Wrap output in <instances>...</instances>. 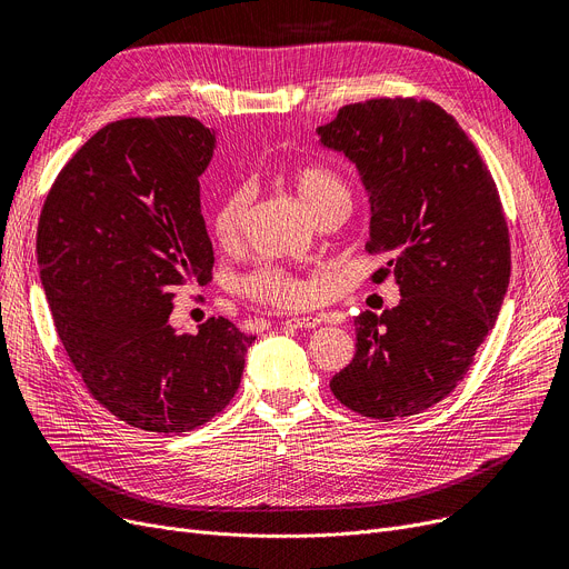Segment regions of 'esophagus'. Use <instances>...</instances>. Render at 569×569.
I'll list each match as a JSON object with an SVG mask.
<instances>
[{"instance_id": "esophagus-1", "label": "esophagus", "mask_w": 569, "mask_h": 569, "mask_svg": "<svg viewBox=\"0 0 569 569\" xmlns=\"http://www.w3.org/2000/svg\"><path fill=\"white\" fill-rule=\"evenodd\" d=\"M322 322V316H295L288 318L286 325L295 327V330H307V327H318Z\"/></svg>"}]
</instances>
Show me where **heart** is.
Listing matches in <instances>:
<instances>
[{"mask_svg":"<svg viewBox=\"0 0 569 569\" xmlns=\"http://www.w3.org/2000/svg\"><path fill=\"white\" fill-rule=\"evenodd\" d=\"M292 184H295L297 198L302 200V204L307 207V212L311 217L332 198L348 193L339 179L322 168H305L300 172H295ZM249 202H251L249 189H234L214 209L212 232L221 244H232L239 237V232H242L244 219L249 212ZM242 288L251 300L274 305V307H288V309L307 307L316 300L318 295V286L313 281L295 279L281 272V269H272V267H264L253 277H249Z\"/></svg>","mask_w":569,"mask_h":569,"instance_id":"b5f03b06","label":"heart"}]
</instances>
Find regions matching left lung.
<instances>
[{"label": "left lung", "instance_id": "left-lung-1", "mask_svg": "<svg viewBox=\"0 0 569 569\" xmlns=\"http://www.w3.org/2000/svg\"><path fill=\"white\" fill-rule=\"evenodd\" d=\"M369 196V253L390 256L401 302L355 318V357L330 387L350 410L397 420L442 401L493 330L510 234L493 177L452 114L417 99L343 106L316 129Z\"/></svg>", "mask_w": 569, "mask_h": 569}]
</instances>
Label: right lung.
<instances>
[{
	"mask_svg": "<svg viewBox=\"0 0 569 569\" xmlns=\"http://www.w3.org/2000/svg\"><path fill=\"white\" fill-rule=\"evenodd\" d=\"M217 131L193 117L119 119L57 174L37 232L41 283L76 371L119 420L184 433L234 397L256 341L226 318L177 335L174 290L212 279L200 174Z\"/></svg>",
	"mask_w": 569,
	"mask_h": 569,
	"instance_id": "1",
	"label": "right lung"
}]
</instances>
